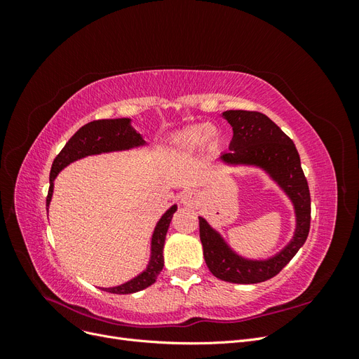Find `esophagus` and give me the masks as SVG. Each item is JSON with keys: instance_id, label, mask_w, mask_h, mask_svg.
Here are the masks:
<instances>
[{"instance_id": "34e87169", "label": "esophagus", "mask_w": 359, "mask_h": 359, "mask_svg": "<svg viewBox=\"0 0 359 359\" xmlns=\"http://www.w3.org/2000/svg\"><path fill=\"white\" fill-rule=\"evenodd\" d=\"M181 201H182L184 205H187V206L196 205V203H198V193H194V191H184L182 196H181Z\"/></svg>"}]
</instances>
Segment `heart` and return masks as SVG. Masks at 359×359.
<instances>
[{
    "mask_svg": "<svg viewBox=\"0 0 359 359\" xmlns=\"http://www.w3.org/2000/svg\"><path fill=\"white\" fill-rule=\"evenodd\" d=\"M205 140L210 144H215L219 140V132L206 124H196L182 130L181 133L173 137V145L180 149H193L202 145Z\"/></svg>",
    "mask_w": 359,
    "mask_h": 359,
    "instance_id": "b5f03b06",
    "label": "heart"
}]
</instances>
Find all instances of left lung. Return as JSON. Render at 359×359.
Returning <instances> with one entry per match:
<instances>
[{
  "mask_svg": "<svg viewBox=\"0 0 359 359\" xmlns=\"http://www.w3.org/2000/svg\"><path fill=\"white\" fill-rule=\"evenodd\" d=\"M223 116L232 126L233 137L231 151L222 158L227 163H252L265 168L295 203L298 226L293 241L283 252L265 262H255L232 253L219 233L199 217L203 257L217 278L238 285L262 283L277 276L307 240L311 220L309 184L295 144L266 115L256 111H226Z\"/></svg>",
  "mask_w": 359,
  "mask_h": 359,
  "instance_id": "obj_1",
  "label": "left lung"
}]
</instances>
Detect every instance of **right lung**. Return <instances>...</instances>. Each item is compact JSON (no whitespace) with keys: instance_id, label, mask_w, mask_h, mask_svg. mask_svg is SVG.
<instances>
[{"instance_id":"obj_1","label":"right lung","mask_w":359,"mask_h":359,"mask_svg":"<svg viewBox=\"0 0 359 359\" xmlns=\"http://www.w3.org/2000/svg\"><path fill=\"white\" fill-rule=\"evenodd\" d=\"M145 140L142 139L139 133L130 127V119L128 118H116V119H97V121H91L81 127L78 132H76L66 144L60 154L55 157L50 168V175H49V191L46 198V206H49L50 198H52V190H53V180H55L57 173L66 168L69 163L82 158L85 156L91 154H100L107 153V151H118V149H128L133 147L144 145ZM177 211V206L173 205L172 208L161 217L158 222L154 236H153V256H151V262L148 268L144 271L142 274L137 276L136 278L127 281V283L104 289L106 292L111 293H133L139 292L148 286H151L157 280L158 274L163 269V245H165L166 240V232L169 223L172 220L173 212Z\"/></svg>"}]
</instances>
